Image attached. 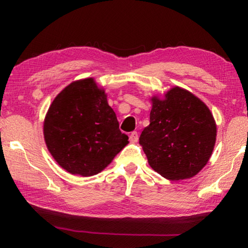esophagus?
I'll return each instance as SVG.
<instances>
[{
  "instance_id": "obj_1",
  "label": "esophagus",
  "mask_w": 248,
  "mask_h": 248,
  "mask_svg": "<svg viewBox=\"0 0 248 248\" xmlns=\"http://www.w3.org/2000/svg\"><path fill=\"white\" fill-rule=\"evenodd\" d=\"M129 140L131 143H136V142H138V140H139V134H138L137 131L131 132V134L129 136Z\"/></svg>"
}]
</instances>
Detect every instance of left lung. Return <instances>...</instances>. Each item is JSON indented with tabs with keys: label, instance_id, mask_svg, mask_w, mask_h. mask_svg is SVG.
<instances>
[{
	"label": "left lung",
	"instance_id": "obj_1",
	"mask_svg": "<svg viewBox=\"0 0 248 248\" xmlns=\"http://www.w3.org/2000/svg\"><path fill=\"white\" fill-rule=\"evenodd\" d=\"M150 124L140 145L150 166L170 180L194 177L207 165L215 149L217 124L207 105L189 91L171 87L151 98Z\"/></svg>",
	"mask_w": 248,
	"mask_h": 248
}]
</instances>
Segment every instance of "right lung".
Wrapping results in <instances>:
<instances>
[{
  "label": "right lung",
  "instance_id": "1",
  "mask_svg": "<svg viewBox=\"0 0 248 248\" xmlns=\"http://www.w3.org/2000/svg\"><path fill=\"white\" fill-rule=\"evenodd\" d=\"M46 145L59 165L72 175H96L129 143L93 78L74 81L50 105L44 121Z\"/></svg>",
  "mask_w": 248,
  "mask_h": 248
}]
</instances>
